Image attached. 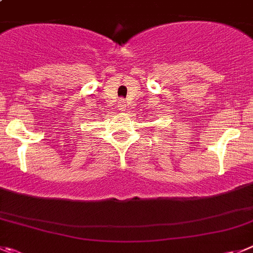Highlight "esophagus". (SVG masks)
<instances>
[{"instance_id": "34e87169", "label": "esophagus", "mask_w": 253, "mask_h": 253, "mask_svg": "<svg viewBox=\"0 0 253 253\" xmlns=\"http://www.w3.org/2000/svg\"><path fill=\"white\" fill-rule=\"evenodd\" d=\"M125 105H126V104H125L124 101H122V103H120V106H122V109H124Z\"/></svg>"}]
</instances>
